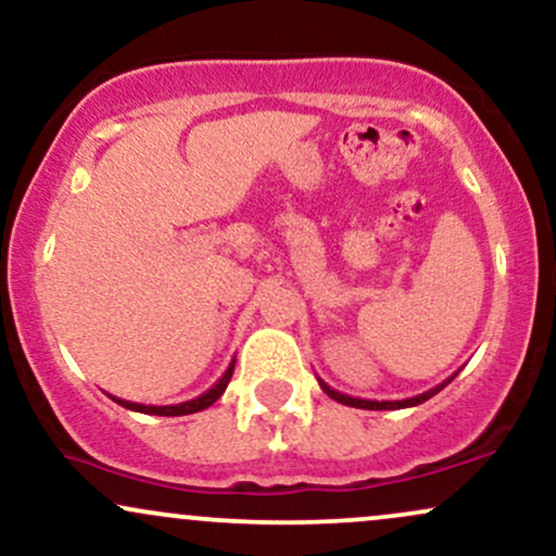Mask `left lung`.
Instances as JSON below:
<instances>
[{"mask_svg":"<svg viewBox=\"0 0 556 556\" xmlns=\"http://www.w3.org/2000/svg\"><path fill=\"white\" fill-rule=\"evenodd\" d=\"M456 376H458V372H453L451 378L443 380V383H440V386L430 388V391L419 393V396H412V399H401V401H370V399H354V396H346V393H342V391H337V388H331L329 383H326V380H320V378H318V386L324 388V393H329V396H331L333 401H339V404H344V406H354V409H372V412H380V409H406V406L425 404V401H427V399H432L434 393L443 391V388H445L447 383H451V380L456 378Z\"/></svg>","mask_w":556,"mask_h":556,"instance_id":"1","label":"left lung"}]
</instances>
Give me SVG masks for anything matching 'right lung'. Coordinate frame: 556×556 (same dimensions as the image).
Listing matches in <instances>:
<instances>
[{
    "mask_svg": "<svg viewBox=\"0 0 556 556\" xmlns=\"http://www.w3.org/2000/svg\"><path fill=\"white\" fill-rule=\"evenodd\" d=\"M232 370H236V359H232L230 365H227L225 376L214 383L210 391H204L202 396L191 399V401H184V404H173V406H147V404H134V401H124V399H116L111 396L116 404H122L124 409H131V412H142V414H157V417H184V414H193V412H202L206 406H212L214 401L225 393L227 383H230L232 378Z\"/></svg>",
    "mask_w": 556,
    "mask_h": 556,
    "instance_id": "add662e5",
    "label": "right lung"
}]
</instances>
